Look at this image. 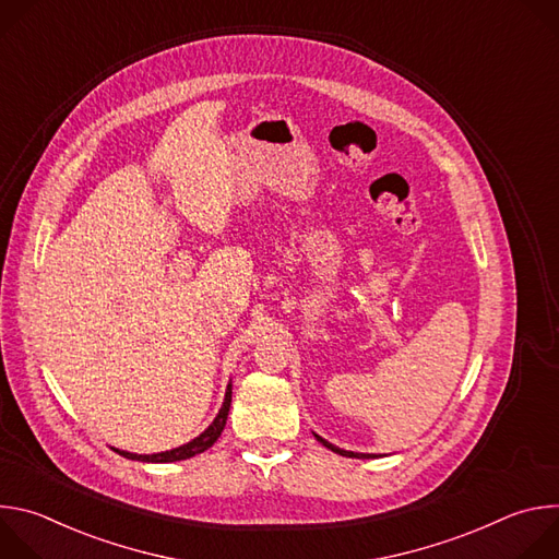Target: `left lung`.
Listing matches in <instances>:
<instances>
[{"label": "left lung", "instance_id": "1", "mask_svg": "<svg viewBox=\"0 0 559 559\" xmlns=\"http://www.w3.org/2000/svg\"><path fill=\"white\" fill-rule=\"evenodd\" d=\"M316 440L321 442V444H325L328 449H332L334 453H341V455H345V457H376L373 453H354V451H345V449H338V447H334L332 442H328L325 438H321V436H316Z\"/></svg>", "mask_w": 559, "mask_h": 559}]
</instances>
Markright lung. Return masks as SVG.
Returning <instances> with one entry per match:
<instances>
[{"mask_svg":"<svg viewBox=\"0 0 559 559\" xmlns=\"http://www.w3.org/2000/svg\"><path fill=\"white\" fill-rule=\"evenodd\" d=\"M229 403H231V384H227V391H225V403L218 412V416L214 418V423L199 436L194 438L192 442L183 444V447H177L173 451H164V453H152V455H136V453H128V451H119V455L128 457V460H141V462H177V460H188L192 455H199L203 451H207L221 436L223 427H225V420H227V414H229Z\"/></svg>","mask_w":559,"mask_h":559,"instance_id":"1","label":"right lung"}]
</instances>
